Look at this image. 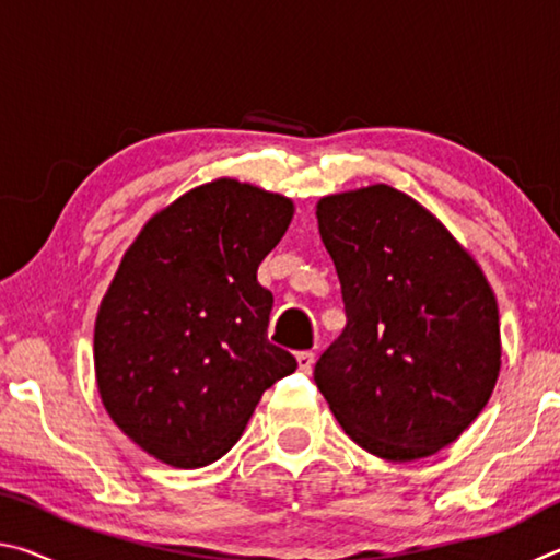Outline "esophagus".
<instances>
[{
    "label": "esophagus",
    "instance_id": "esophagus-1",
    "mask_svg": "<svg viewBox=\"0 0 560 560\" xmlns=\"http://www.w3.org/2000/svg\"><path fill=\"white\" fill-rule=\"evenodd\" d=\"M296 363H299V371L301 373H311V371H314V353L303 350V353L296 355Z\"/></svg>",
    "mask_w": 560,
    "mask_h": 560
}]
</instances>
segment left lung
Returning a JSON list of instances; mask_svg holds the SVG:
<instances>
[{"mask_svg": "<svg viewBox=\"0 0 560 560\" xmlns=\"http://www.w3.org/2000/svg\"><path fill=\"white\" fill-rule=\"evenodd\" d=\"M316 217L348 318L318 358V390L365 452L390 462L430 457L494 393V291L447 226L390 185L320 197Z\"/></svg>", "mask_w": 560, "mask_h": 560, "instance_id": "left-lung-1", "label": "left lung"}]
</instances>
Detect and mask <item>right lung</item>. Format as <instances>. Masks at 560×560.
Here are the masks:
<instances>
[{"label":"right lung","mask_w":560,"mask_h":560,"mask_svg":"<svg viewBox=\"0 0 560 560\" xmlns=\"http://www.w3.org/2000/svg\"><path fill=\"white\" fill-rule=\"evenodd\" d=\"M289 197L220 177L150 217L122 254L93 330L101 402L122 434L177 469L234 447L267 387L296 371L269 343L264 257Z\"/></svg>","instance_id":"right-lung-1"}]
</instances>
